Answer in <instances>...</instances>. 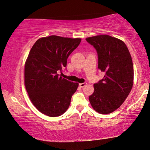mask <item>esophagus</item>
I'll list each match as a JSON object with an SVG mask.
<instances>
[{
  "instance_id": "esophagus-1",
  "label": "esophagus",
  "mask_w": 150,
  "mask_h": 150,
  "mask_svg": "<svg viewBox=\"0 0 150 150\" xmlns=\"http://www.w3.org/2000/svg\"><path fill=\"white\" fill-rule=\"evenodd\" d=\"M86 85H87V83H79V87L83 88V87H85Z\"/></svg>"
}]
</instances>
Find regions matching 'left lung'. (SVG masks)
Instances as JSON below:
<instances>
[{"mask_svg":"<svg viewBox=\"0 0 150 150\" xmlns=\"http://www.w3.org/2000/svg\"><path fill=\"white\" fill-rule=\"evenodd\" d=\"M86 41L96 49L98 69L105 73L103 79L94 84L90 103L97 112L110 113L120 108L132 90V57L125 44L117 38L101 35L88 37Z\"/></svg>","mask_w":150,"mask_h":150,"instance_id":"obj_1","label":"left lung"}]
</instances>
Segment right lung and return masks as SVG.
Instances as JSON below:
<instances>
[{
    "label": "right lung",
    "instance_id": "1",
    "mask_svg": "<svg viewBox=\"0 0 150 150\" xmlns=\"http://www.w3.org/2000/svg\"><path fill=\"white\" fill-rule=\"evenodd\" d=\"M81 41L51 35L38 39L30 49L25 66V85L30 101L42 113L57 117L69 107L79 83L58 73L66 69L69 56Z\"/></svg>",
    "mask_w": 150,
    "mask_h": 150
}]
</instances>
